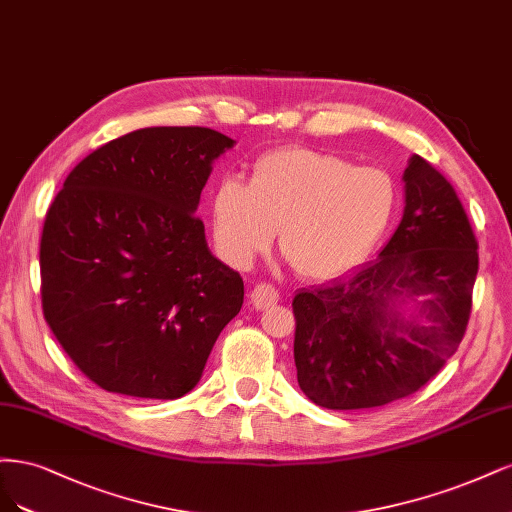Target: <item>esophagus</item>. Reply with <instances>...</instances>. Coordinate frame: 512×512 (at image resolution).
Segmentation results:
<instances>
[{
    "label": "esophagus",
    "mask_w": 512,
    "mask_h": 512,
    "mask_svg": "<svg viewBox=\"0 0 512 512\" xmlns=\"http://www.w3.org/2000/svg\"><path fill=\"white\" fill-rule=\"evenodd\" d=\"M278 302V291L276 287L268 285V283H259L253 291H251V304L257 310H266L270 306H274Z\"/></svg>",
    "instance_id": "obj_1"
}]
</instances>
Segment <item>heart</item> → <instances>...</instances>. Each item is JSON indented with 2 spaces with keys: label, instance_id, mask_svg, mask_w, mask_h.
<instances>
[{
  "label": "heart",
  "instance_id": "obj_1",
  "mask_svg": "<svg viewBox=\"0 0 512 512\" xmlns=\"http://www.w3.org/2000/svg\"><path fill=\"white\" fill-rule=\"evenodd\" d=\"M398 206V187L378 168H357L312 148H276L255 159L251 180L227 176L212 193V234L223 257L249 268L280 251L308 280L357 268L381 242Z\"/></svg>",
  "mask_w": 512,
  "mask_h": 512
}]
</instances>
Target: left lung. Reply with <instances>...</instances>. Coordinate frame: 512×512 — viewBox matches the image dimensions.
Listing matches in <instances>:
<instances>
[{
    "mask_svg": "<svg viewBox=\"0 0 512 512\" xmlns=\"http://www.w3.org/2000/svg\"><path fill=\"white\" fill-rule=\"evenodd\" d=\"M404 214L368 266L293 298V357L308 400L374 408L419 391L464 338L476 238L451 183L412 155Z\"/></svg>",
    "mask_w": 512,
    "mask_h": 512,
    "instance_id": "obj_1",
    "label": "left lung"
}]
</instances>
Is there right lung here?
<instances>
[{
    "instance_id": "add662e5",
    "label": "right lung",
    "mask_w": 512,
    "mask_h": 512,
    "mask_svg": "<svg viewBox=\"0 0 512 512\" xmlns=\"http://www.w3.org/2000/svg\"><path fill=\"white\" fill-rule=\"evenodd\" d=\"M236 142L208 127H146L82 159L46 212L40 242L48 327L91 381L176 400L200 383L242 276L208 249L195 217Z\"/></svg>"
}]
</instances>
